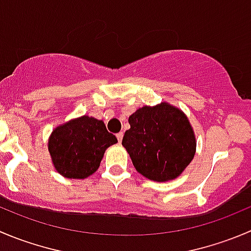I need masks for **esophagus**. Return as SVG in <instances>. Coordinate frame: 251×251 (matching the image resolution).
I'll use <instances>...</instances> for the list:
<instances>
[{
	"label": "esophagus",
	"instance_id": "34e87169",
	"mask_svg": "<svg viewBox=\"0 0 251 251\" xmlns=\"http://www.w3.org/2000/svg\"><path fill=\"white\" fill-rule=\"evenodd\" d=\"M116 137H118L119 143H121V141H123V137H124V133L123 132H119L118 135H116Z\"/></svg>",
	"mask_w": 251,
	"mask_h": 251
}]
</instances>
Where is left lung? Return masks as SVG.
<instances>
[{"label": "left lung", "mask_w": 251, "mask_h": 251, "mask_svg": "<svg viewBox=\"0 0 251 251\" xmlns=\"http://www.w3.org/2000/svg\"><path fill=\"white\" fill-rule=\"evenodd\" d=\"M123 146L140 174L154 181L179 176L196 152V138L187 116L176 106H142L128 118Z\"/></svg>", "instance_id": "1"}]
</instances>
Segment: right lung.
<instances>
[{
	"mask_svg": "<svg viewBox=\"0 0 251 251\" xmlns=\"http://www.w3.org/2000/svg\"><path fill=\"white\" fill-rule=\"evenodd\" d=\"M116 142L103 121L84 115L57 126L48 147L56 172L69 179H86L97 172L106 148Z\"/></svg>",
	"mask_w": 251,
	"mask_h": 251,
	"instance_id": "1",
	"label": "right lung"
}]
</instances>
